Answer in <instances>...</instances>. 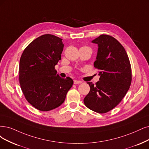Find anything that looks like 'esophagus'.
Returning <instances> with one entry per match:
<instances>
[{
    "label": "esophagus",
    "mask_w": 149,
    "mask_h": 149,
    "mask_svg": "<svg viewBox=\"0 0 149 149\" xmlns=\"http://www.w3.org/2000/svg\"><path fill=\"white\" fill-rule=\"evenodd\" d=\"M81 83H82V81H80V80H75L74 81V84H81Z\"/></svg>",
    "instance_id": "1"
}]
</instances>
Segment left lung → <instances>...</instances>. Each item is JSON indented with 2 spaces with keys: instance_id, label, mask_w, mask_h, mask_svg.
Returning a JSON list of instances; mask_svg holds the SVG:
<instances>
[{
  "instance_id": "obj_1",
  "label": "left lung",
  "mask_w": 149,
  "mask_h": 149,
  "mask_svg": "<svg viewBox=\"0 0 149 149\" xmlns=\"http://www.w3.org/2000/svg\"><path fill=\"white\" fill-rule=\"evenodd\" d=\"M92 43L98 45L95 68L100 80L87 82L90 90L84 100L85 105L100 113L111 111L123 100L131 84V68L124 47L111 36L102 34Z\"/></svg>"
}]
</instances>
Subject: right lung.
<instances>
[{
  "instance_id": "obj_1",
  "label": "right lung",
  "mask_w": 149,
  "mask_h": 149,
  "mask_svg": "<svg viewBox=\"0 0 149 149\" xmlns=\"http://www.w3.org/2000/svg\"><path fill=\"white\" fill-rule=\"evenodd\" d=\"M63 39L45 34L31 42L22 54L19 81L26 100L40 111H49L64 102L74 84L71 78H61L54 66L61 59Z\"/></svg>"
}]
</instances>
